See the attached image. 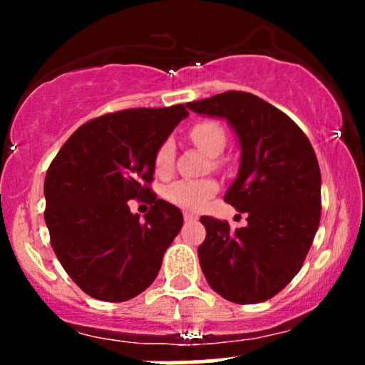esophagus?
I'll use <instances>...</instances> for the list:
<instances>
[{
  "mask_svg": "<svg viewBox=\"0 0 365 365\" xmlns=\"http://www.w3.org/2000/svg\"><path fill=\"white\" fill-rule=\"evenodd\" d=\"M183 220H185V221H195V220H197V216H195V215H192V212L185 211V212H183Z\"/></svg>",
  "mask_w": 365,
  "mask_h": 365,
  "instance_id": "esophagus-1",
  "label": "esophagus"
}]
</instances>
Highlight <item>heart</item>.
<instances>
[{"mask_svg": "<svg viewBox=\"0 0 365 365\" xmlns=\"http://www.w3.org/2000/svg\"><path fill=\"white\" fill-rule=\"evenodd\" d=\"M190 139L195 142L209 156H220L226 148V132L215 120H202L190 128ZM175 165V142L165 139L159 144L154 154V170L158 175L165 177L171 173ZM220 190L216 180H178L166 187L165 197L175 206L187 209V211H199L207 204L216 192Z\"/></svg>", "mask_w": 365, "mask_h": 365, "instance_id": "obj_1", "label": "heart"}]
</instances>
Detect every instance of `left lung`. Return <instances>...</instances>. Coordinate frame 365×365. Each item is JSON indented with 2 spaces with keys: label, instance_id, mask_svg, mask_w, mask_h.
<instances>
[{
  "label": "left lung",
  "instance_id": "left-lung-1",
  "mask_svg": "<svg viewBox=\"0 0 365 365\" xmlns=\"http://www.w3.org/2000/svg\"><path fill=\"white\" fill-rule=\"evenodd\" d=\"M228 120L240 142V168L225 200L247 226L200 217L197 250L209 287L230 302L269 300L300 271L321 220V171L307 135L290 116L250 92L228 91L187 104Z\"/></svg>",
  "mask_w": 365,
  "mask_h": 365
}]
</instances>
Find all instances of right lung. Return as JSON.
Listing matches in <instances>:
<instances>
[{
	"instance_id": "1",
	"label": "right lung",
	"mask_w": 365,
	"mask_h": 365,
	"mask_svg": "<svg viewBox=\"0 0 365 365\" xmlns=\"http://www.w3.org/2000/svg\"><path fill=\"white\" fill-rule=\"evenodd\" d=\"M188 115L183 104L133 108L87 121L44 180V221L63 269L92 299L125 302L156 279L182 211L150 190L154 154ZM153 203L140 220L128 200Z\"/></svg>"
}]
</instances>
